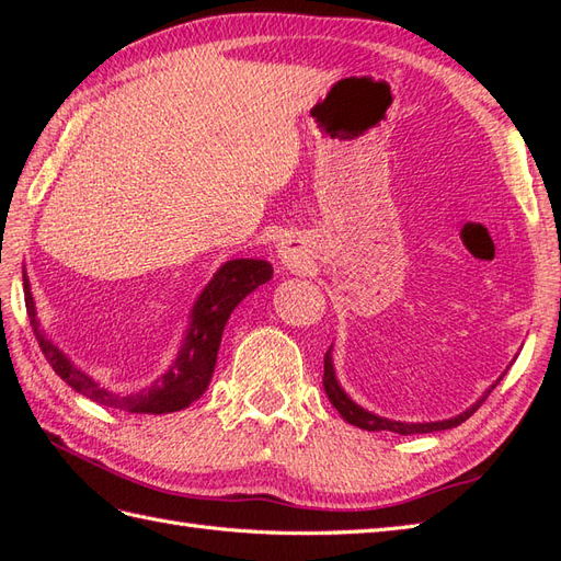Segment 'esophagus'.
I'll return each instance as SVG.
<instances>
[{
    "instance_id": "1",
    "label": "esophagus",
    "mask_w": 561,
    "mask_h": 561,
    "mask_svg": "<svg viewBox=\"0 0 561 561\" xmlns=\"http://www.w3.org/2000/svg\"><path fill=\"white\" fill-rule=\"evenodd\" d=\"M277 260L282 267H301V262L306 260V253H304V245L299 238H282V243L277 245Z\"/></svg>"
}]
</instances>
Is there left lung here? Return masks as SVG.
<instances>
[{"mask_svg": "<svg viewBox=\"0 0 561 561\" xmlns=\"http://www.w3.org/2000/svg\"><path fill=\"white\" fill-rule=\"evenodd\" d=\"M502 380V378H499ZM496 380V383H499ZM496 383L484 392V396L472 404V408H468L465 412H460L458 416H450V420H444V422H392V420H386V416H378L374 412H368L364 408H359L347 392H344L337 383V376H335V366H332V350H328L325 354V374H323V386H325V392L330 402L335 404V410L342 414V420H347L350 424L359 426V428H366V432H396V434H402V436H410V434H432V432H444V428H453L462 424L468 416H472V412L480 408V404L486 400V396L496 388Z\"/></svg>", "mask_w": 561, "mask_h": 561, "instance_id": "obj_1", "label": "left lung"}]
</instances>
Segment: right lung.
Instances as JSON below:
<instances>
[{
	"instance_id": "1",
	"label": "right lung",
	"mask_w": 561,
	"mask_h": 561,
	"mask_svg": "<svg viewBox=\"0 0 561 561\" xmlns=\"http://www.w3.org/2000/svg\"><path fill=\"white\" fill-rule=\"evenodd\" d=\"M272 279V265L267 260H229L214 274L211 282L199 294V299L190 313V328L183 340V347L178 352L175 362L169 371L153 383L139 392H121L105 390L89 374L71 364L67 356L59 352L55 344L43 335L38 318H35V304L31 294V284L26 272H23V296H26V311L31 318L33 335L38 340L47 364L53 371L65 380L67 386L75 388L81 396L99 404H108L115 410L137 412V414H165L178 412L193 404L202 392L207 390L214 366H217V352L224 335V325L233 308L241 304L250 291H255L260 284Z\"/></svg>"
}]
</instances>
